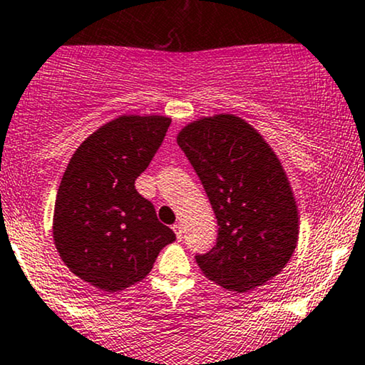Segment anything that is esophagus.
<instances>
[{
	"mask_svg": "<svg viewBox=\"0 0 365 365\" xmlns=\"http://www.w3.org/2000/svg\"><path fill=\"white\" fill-rule=\"evenodd\" d=\"M172 229H173V232L177 234L178 241H182V239H183V227H182V225H180V224H173Z\"/></svg>",
	"mask_w": 365,
	"mask_h": 365,
	"instance_id": "34e87169",
	"label": "esophagus"
}]
</instances>
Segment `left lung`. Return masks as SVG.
Here are the masks:
<instances>
[{
    "label": "left lung",
    "instance_id": "8db88e82",
    "mask_svg": "<svg viewBox=\"0 0 365 365\" xmlns=\"http://www.w3.org/2000/svg\"><path fill=\"white\" fill-rule=\"evenodd\" d=\"M178 146L214 209L215 246L195 255L207 278L246 293L283 269L298 241V210L288 178L262 136L232 114L198 119Z\"/></svg>",
    "mask_w": 365,
    "mask_h": 365
}]
</instances>
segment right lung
<instances>
[{"label":"right lung","mask_w":365,"mask_h":365,"mask_svg":"<svg viewBox=\"0 0 365 365\" xmlns=\"http://www.w3.org/2000/svg\"><path fill=\"white\" fill-rule=\"evenodd\" d=\"M172 119L119 116L77 148L60 182L53 239L68 269L108 293L138 283L175 241L135 182L167 135Z\"/></svg>","instance_id":"right-lung-1"}]
</instances>
